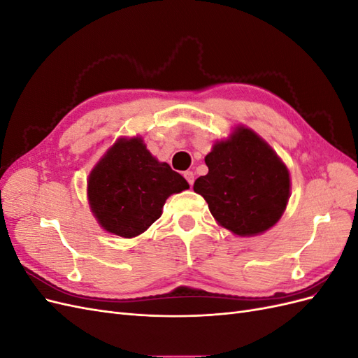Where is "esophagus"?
Returning <instances> with one entry per match:
<instances>
[{
	"label": "esophagus",
	"mask_w": 358,
	"mask_h": 358,
	"mask_svg": "<svg viewBox=\"0 0 358 358\" xmlns=\"http://www.w3.org/2000/svg\"><path fill=\"white\" fill-rule=\"evenodd\" d=\"M183 178H185V179H187V182H188L189 185L192 187V183H194V173H192V171H189V170L183 171Z\"/></svg>",
	"instance_id": "34e87169"
}]
</instances>
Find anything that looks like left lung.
I'll return each mask as SVG.
<instances>
[{
    "label": "left lung",
    "mask_w": 358,
    "mask_h": 358,
    "mask_svg": "<svg viewBox=\"0 0 358 358\" xmlns=\"http://www.w3.org/2000/svg\"><path fill=\"white\" fill-rule=\"evenodd\" d=\"M209 171L194 182L213 218L237 236H257L280 220L289 199V171L251 128L236 127L204 158Z\"/></svg>",
    "instance_id": "obj_1"
}]
</instances>
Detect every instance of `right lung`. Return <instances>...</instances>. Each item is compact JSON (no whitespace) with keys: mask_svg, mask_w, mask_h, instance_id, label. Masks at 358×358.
Here are the masks:
<instances>
[{"mask_svg":"<svg viewBox=\"0 0 358 358\" xmlns=\"http://www.w3.org/2000/svg\"><path fill=\"white\" fill-rule=\"evenodd\" d=\"M188 188L178 171L152 157L142 137H122L90 173L88 200L106 231L131 239L159 218L171 194Z\"/></svg>","mask_w":358,"mask_h":358,"instance_id":"1","label":"right lung"}]
</instances>
